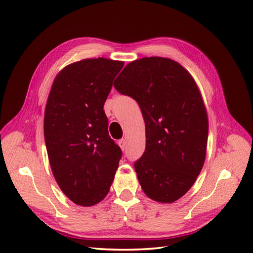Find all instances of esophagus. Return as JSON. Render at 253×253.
Masks as SVG:
<instances>
[{"label":"esophagus","instance_id":"1","mask_svg":"<svg viewBox=\"0 0 253 253\" xmlns=\"http://www.w3.org/2000/svg\"><path fill=\"white\" fill-rule=\"evenodd\" d=\"M118 146H120L121 147V149L123 150V151H124V150H125L126 149V146H127V141L125 140V139H121V140H118Z\"/></svg>","mask_w":253,"mask_h":253}]
</instances>
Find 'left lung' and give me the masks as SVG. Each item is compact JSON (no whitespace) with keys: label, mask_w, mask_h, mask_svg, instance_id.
<instances>
[{"label":"left lung","mask_w":253,"mask_h":253,"mask_svg":"<svg viewBox=\"0 0 253 253\" xmlns=\"http://www.w3.org/2000/svg\"><path fill=\"white\" fill-rule=\"evenodd\" d=\"M135 99L146 124V151L135 162L138 180L154 201L173 203L195 184L207 153L206 105L191 75L166 57H143L114 83Z\"/></svg>","instance_id":"8db88e82"}]
</instances>
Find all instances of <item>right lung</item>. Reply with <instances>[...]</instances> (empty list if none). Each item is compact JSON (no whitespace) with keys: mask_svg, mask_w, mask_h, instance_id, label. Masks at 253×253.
Instances as JSON below:
<instances>
[{"mask_svg":"<svg viewBox=\"0 0 253 253\" xmlns=\"http://www.w3.org/2000/svg\"><path fill=\"white\" fill-rule=\"evenodd\" d=\"M123 66L104 57L69 64L56 75L46 101L44 140L52 173L78 206L103 200L122 158L103 106Z\"/></svg>","mask_w":253,"mask_h":253,"instance_id":"right-lung-1","label":"right lung"}]
</instances>
